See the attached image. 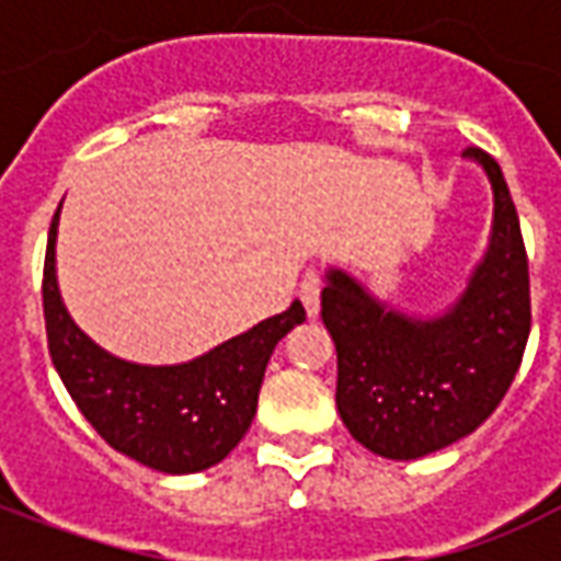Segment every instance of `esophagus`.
<instances>
[{
    "label": "esophagus",
    "mask_w": 561,
    "mask_h": 561,
    "mask_svg": "<svg viewBox=\"0 0 561 561\" xmlns=\"http://www.w3.org/2000/svg\"><path fill=\"white\" fill-rule=\"evenodd\" d=\"M300 300L306 306V316L318 318V312H321V276L316 270H309L300 282Z\"/></svg>",
    "instance_id": "1"
}]
</instances>
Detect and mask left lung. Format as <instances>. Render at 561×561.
Instances as JSON below:
<instances>
[{
  "label": "left lung",
  "instance_id": "left-lung-1",
  "mask_svg": "<svg viewBox=\"0 0 561 561\" xmlns=\"http://www.w3.org/2000/svg\"><path fill=\"white\" fill-rule=\"evenodd\" d=\"M493 185V228L466 291L442 316H405L330 267L321 321L336 345V409L378 457L417 459L474 433L517 376L531 330L529 257L499 161L466 149Z\"/></svg>",
  "mask_w": 561,
  "mask_h": 561
}]
</instances>
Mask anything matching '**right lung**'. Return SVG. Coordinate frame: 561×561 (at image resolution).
Masks as SVG:
<instances>
[{"label":"right lung","instance_id":"right-lung-1","mask_svg":"<svg viewBox=\"0 0 561 561\" xmlns=\"http://www.w3.org/2000/svg\"><path fill=\"white\" fill-rule=\"evenodd\" d=\"M59 209L44 255V324L56 373L80 414L114 450L164 474H192L221 462L252 426L270 354L282 336L304 324V304L294 300L282 316L261 321L188 364H128L99 348L71 321L59 297Z\"/></svg>","mask_w":561,"mask_h":561}]
</instances>
